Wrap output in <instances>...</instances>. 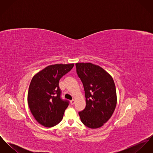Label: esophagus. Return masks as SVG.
Segmentation results:
<instances>
[{
    "mask_svg": "<svg viewBox=\"0 0 153 153\" xmlns=\"http://www.w3.org/2000/svg\"><path fill=\"white\" fill-rule=\"evenodd\" d=\"M74 102H75V101H74V100H71V105H73V104H74Z\"/></svg>",
    "mask_w": 153,
    "mask_h": 153,
    "instance_id": "esophagus-1",
    "label": "esophagus"
}]
</instances>
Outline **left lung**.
Here are the masks:
<instances>
[{"label":"left lung","mask_w":153,"mask_h":153,"mask_svg":"<svg viewBox=\"0 0 153 153\" xmlns=\"http://www.w3.org/2000/svg\"><path fill=\"white\" fill-rule=\"evenodd\" d=\"M76 71L83 84L86 106L79 112L82 123L97 129L112 115L117 105L116 88L112 76L91 63H76Z\"/></svg>","instance_id":"obj_1"}]
</instances>
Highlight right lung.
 Here are the masks:
<instances>
[{
    "label": "right lung",
    "instance_id": "right-lung-1",
    "mask_svg": "<svg viewBox=\"0 0 153 153\" xmlns=\"http://www.w3.org/2000/svg\"><path fill=\"white\" fill-rule=\"evenodd\" d=\"M74 64L50 65L39 71L30 82L27 101L35 120L45 127H53L62 120L69 101L62 100L59 80Z\"/></svg>",
    "mask_w": 153,
    "mask_h": 153
}]
</instances>
